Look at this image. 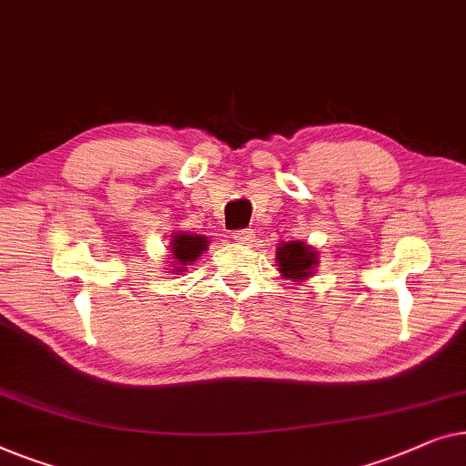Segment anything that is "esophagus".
I'll return each instance as SVG.
<instances>
[{
    "label": "esophagus",
    "mask_w": 466,
    "mask_h": 466,
    "mask_svg": "<svg viewBox=\"0 0 466 466\" xmlns=\"http://www.w3.org/2000/svg\"><path fill=\"white\" fill-rule=\"evenodd\" d=\"M232 238L236 242H240V245H247V242H253L255 234L248 232V230H236V232H232Z\"/></svg>",
    "instance_id": "obj_1"
}]
</instances>
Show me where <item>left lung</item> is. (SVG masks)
Returning <instances> with one entry per match:
<instances>
[{
  "label": "left lung",
  "instance_id": "1",
  "mask_svg": "<svg viewBox=\"0 0 466 466\" xmlns=\"http://www.w3.org/2000/svg\"><path fill=\"white\" fill-rule=\"evenodd\" d=\"M277 264L280 277L293 280V283H301V280L310 279L314 268L319 266V251L301 240L280 242L277 248Z\"/></svg>",
  "mask_w": 466,
  "mask_h": 466
}]
</instances>
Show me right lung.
<instances>
[{"label":"right lung","instance_id":"add662e5","mask_svg":"<svg viewBox=\"0 0 466 466\" xmlns=\"http://www.w3.org/2000/svg\"><path fill=\"white\" fill-rule=\"evenodd\" d=\"M208 248V238L205 234H194V232H173L170 234V245H168V268L175 274L187 272V268L196 264V259L200 258Z\"/></svg>","mask_w":466,"mask_h":466}]
</instances>
